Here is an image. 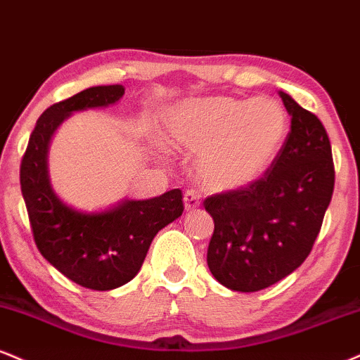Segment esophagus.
<instances>
[{"label": "esophagus", "mask_w": 360, "mask_h": 360, "mask_svg": "<svg viewBox=\"0 0 360 360\" xmlns=\"http://www.w3.org/2000/svg\"><path fill=\"white\" fill-rule=\"evenodd\" d=\"M201 205V196L196 191H186L184 194V207L186 211H196Z\"/></svg>", "instance_id": "34e87169"}]
</instances>
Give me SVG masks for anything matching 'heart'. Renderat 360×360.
Instances as JSON below:
<instances>
[{
  "label": "heart",
  "instance_id": "heart-1",
  "mask_svg": "<svg viewBox=\"0 0 360 360\" xmlns=\"http://www.w3.org/2000/svg\"><path fill=\"white\" fill-rule=\"evenodd\" d=\"M288 125L287 110L275 98L213 95L169 109L159 137L169 149L198 154L196 172L206 189L231 191L266 174L287 141Z\"/></svg>",
  "mask_w": 360,
  "mask_h": 360
}]
</instances>
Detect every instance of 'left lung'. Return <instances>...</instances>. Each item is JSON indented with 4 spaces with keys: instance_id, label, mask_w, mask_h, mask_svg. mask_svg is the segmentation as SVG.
Masks as SVG:
<instances>
[{
    "instance_id": "8db88e82",
    "label": "left lung",
    "mask_w": 360,
    "mask_h": 360,
    "mask_svg": "<svg viewBox=\"0 0 360 360\" xmlns=\"http://www.w3.org/2000/svg\"><path fill=\"white\" fill-rule=\"evenodd\" d=\"M290 132L266 174L248 188L205 199L214 231L207 266L235 292H258L295 271L309 257L330 205L335 171L317 115L278 92Z\"/></svg>"
}]
</instances>
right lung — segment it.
<instances>
[{"mask_svg": "<svg viewBox=\"0 0 360 360\" xmlns=\"http://www.w3.org/2000/svg\"><path fill=\"white\" fill-rule=\"evenodd\" d=\"M122 85H98L53 103L37 120L20 166V184L37 248L60 274L90 290H114L139 274L154 236L184 211L181 189L153 199H125L84 213L56 196L49 177V146L73 112L119 102Z\"/></svg>", "mask_w": 360, "mask_h": 360, "instance_id": "add662e5", "label": "right lung"}]
</instances>
